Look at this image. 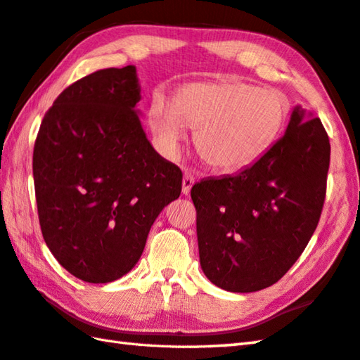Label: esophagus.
Returning <instances> with one entry per match:
<instances>
[{"label": "esophagus", "instance_id": "1", "mask_svg": "<svg viewBox=\"0 0 360 360\" xmlns=\"http://www.w3.org/2000/svg\"><path fill=\"white\" fill-rule=\"evenodd\" d=\"M193 184H195L193 174L186 172V173H184V179H182V193L188 195L190 190H192V187H193Z\"/></svg>", "mask_w": 360, "mask_h": 360}]
</instances>
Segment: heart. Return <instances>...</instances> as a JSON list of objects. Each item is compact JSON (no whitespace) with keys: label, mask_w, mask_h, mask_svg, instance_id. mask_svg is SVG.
Segmentation results:
<instances>
[{"label":"heart","mask_w":360,"mask_h":360,"mask_svg":"<svg viewBox=\"0 0 360 360\" xmlns=\"http://www.w3.org/2000/svg\"><path fill=\"white\" fill-rule=\"evenodd\" d=\"M290 105L277 89L243 82L190 83L174 103L159 97L150 125L167 150H178L187 128L196 129L198 155L213 170L233 173L264 155L285 128Z\"/></svg>","instance_id":"b5f03b06"}]
</instances>
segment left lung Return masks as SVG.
<instances>
[{"instance_id":"obj_1","label":"left lung","mask_w":360,"mask_h":360,"mask_svg":"<svg viewBox=\"0 0 360 360\" xmlns=\"http://www.w3.org/2000/svg\"><path fill=\"white\" fill-rule=\"evenodd\" d=\"M295 106L286 133L254 164L192 187L202 272L231 292L277 283L319 224L331 145L319 117Z\"/></svg>"}]
</instances>
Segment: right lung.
Segmentation results:
<instances>
[{"label": "right lung", "mask_w": 360, "mask_h": 360, "mask_svg": "<svg viewBox=\"0 0 360 360\" xmlns=\"http://www.w3.org/2000/svg\"><path fill=\"white\" fill-rule=\"evenodd\" d=\"M139 101L136 66L96 71L56 98L37 134L43 238L83 281L110 283L131 271L155 219L181 195L182 172L151 147Z\"/></svg>", "instance_id": "1"}]
</instances>
